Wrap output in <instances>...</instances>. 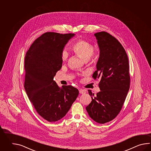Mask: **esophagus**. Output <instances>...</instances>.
<instances>
[{
  "mask_svg": "<svg viewBox=\"0 0 151 151\" xmlns=\"http://www.w3.org/2000/svg\"><path fill=\"white\" fill-rule=\"evenodd\" d=\"M79 91V93H80V94H84V93H85L86 92V90H83V89H80Z\"/></svg>",
  "mask_w": 151,
  "mask_h": 151,
  "instance_id": "esophagus-1",
  "label": "esophagus"
}]
</instances>
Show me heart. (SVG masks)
I'll return each instance as SVG.
<instances>
[{
  "label": "heart",
  "instance_id": "heart-1",
  "mask_svg": "<svg viewBox=\"0 0 151 151\" xmlns=\"http://www.w3.org/2000/svg\"><path fill=\"white\" fill-rule=\"evenodd\" d=\"M72 48L74 53L80 57L85 62L94 59V46L90 42L83 39H79L74 42ZM68 57V53L66 50L61 52V59L63 61H66Z\"/></svg>",
  "mask_w": 151,
  "mask_h": 151
}]
</instances>
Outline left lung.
Here are the masks:
<instances>
[{
	"mask_svg": "<svg viewBox=\"0 0 151 151\" xmlns=\"http://www.w3.org/2000/svg\"><path fill=\"white\" fill-rule=\"evenodd\" d=\"M94 35L100 55L92 77L99 79L100 91L94 95L88 90L92 101L86 109L94 121L103 124L118 116L125 102L130 85L129 63L125 49L115 37L104 31Z\"/></svg>",
	"mask_w": 151,
	"mask_h": 151,
	"instance_id": "left-lung-1",
	"label": "left lung"
}]
</instances>
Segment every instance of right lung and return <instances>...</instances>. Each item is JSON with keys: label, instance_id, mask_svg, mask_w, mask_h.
I'll use <instances>...</instances> for the list:
<instances>
[{"label": "right lung", "instance_id": "obj_1", "mask_svg": "<svg viewBox=\"0 0 151 151\" xmlns=\"http://www.w3.org/2000/svg\"><path fill=\"white\" fill-rule=\"evenodd\" d=\"M74 35L46 32L35 39L26 54V92L36 111L49 122L63 118L79 94L74 87L60 88L53 80L62 67L61 52Z\"/></svg>", "mask_w": 151, "mask_h": 151}]
</instances>
